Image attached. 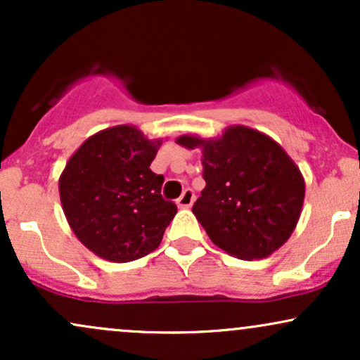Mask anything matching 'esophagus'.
<instances>
[{
  "mask_svg": "<svg viewBox=\"0 0 360 360\" xmlns=\"http://www.w3.org/2000/svg\"><path fill=\"white\" fill-rule=\"evenodd\" d=\"M193 201H194L193 189H184L183 194H181L179 200H177L176 203H177V206H179V208H189V206L193 205Z\"/></svg>",
  "mask_w": 360,
  "mask_h": 360,
  "instance_id": "esophagus-1",
  "label": "esophagus"
}]
</instances>
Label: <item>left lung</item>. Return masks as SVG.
Masks as SVG:
<instances>
[{
	"mask_svg": "<svg viewBox=\"0 0 360 360\" xmlns=\"http://www.w3.org/2000/svg\"><path fill=\"white\" fill-rule=\"evenodd\" d=\"M186 148H201L205 189L193 213L226 254L243 260L269 257L298 225L304 179L295 160L269 135L232 125L217 139L186 134Z\"/></svg>",
	"mask_w": 360,
	"mask_h": 360,
	"instance_id": "1",
	"label": "left lung"
}]
</instances>
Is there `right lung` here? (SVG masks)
I'll return each mask as SVG.
<instances>
[{
	"instance_id": "1",
	"label": "right lung",
	"mask_w": 360,
	"mask_h": 360,
	"mask_svg": "<svg viewBox=\"0 0 360 360\" xmlns=\"http://www.w3.org/2000/svg\"><path fill=\"white\" fill-rule=\"evenodd\" d=\"M162 139L117 125L91 135L59 177L62 210L86 249L110 262H130L159 247L177 206L160 194L150 171Z\"/></svg>"
}]
</instances>
